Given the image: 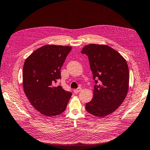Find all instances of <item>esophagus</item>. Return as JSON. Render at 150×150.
<instances>
[{
    "label": "esophagus",
    "mask_w": 150,
    "mask_h": 150,
    "mask_svg": "<svg viewBox=\"0 0 150 150\" xmlns=\"http://www.w3.org/2000/svg\"><path fill=\"white\" fill-rule=\"evenodd\" d=\"M81 90H82V88H77V89H74V92L75 94H76V93H79V92H81Z\"/></svg>",
    "instance_id": "obj_1"
}]
</instances>
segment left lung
Masks as SVG:
<instances>
[{
	"mask_svg": "<svg viewBox=\"0 0 150 150\" xmlns=\"http://www.w3.org/2000/svg\"><path fill=\"white\" fill-rule=\"evenodd\" d=\"M81 53L88 56L95 82L93 98L86 103V109L95 116H108L121 105L127 95V62L116 50L105 45H86Z\"/></svg>",
	"mask_w": 150,
	"mask_h": 150,
	"instance_id": "obj_1",
	"label": "left lung"
}]
</instances>
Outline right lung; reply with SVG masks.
<instances>
[{
  "instance_id": "right-lung-1",
  "label": "right lung",
  "mask_w": 150,
  "mask_h": 150,
  "mask_svg": "<svg viewBox=\"0 0 150 150\" xmlns=\"http://www.w3.org/2000/svg\"><path fill=\"white\" fill-rule=\"evenodd\" d=\"M71 47L47 45L33 52L24 62L23 86L30 104L40 113L51 117L62 113L71 98V92L61 86V68Z\"/></svg>"
}]
</instances>
